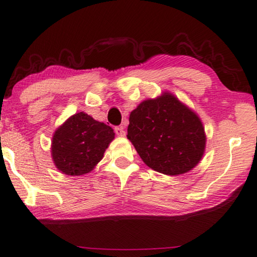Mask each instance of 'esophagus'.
<instances>
[{"label": "esophagus", "mask_w": 257, "mask_h": 257, "mask_svg": "<svg viewBox=\"0 0 257 257\" xmlns=\"http://www.w3.org/2000/svg\"><path fill=\"white\" fill-rule=\"evenodd\" d=\"M115 133L117 134V137L124 138L125 137V131L121 126H118V127H115Z\"/></svg>", "instance_id": "esophagus-1"}]
</instances>
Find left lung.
<instances>
[{
  "mask_svg": "<svg viewBox=\"0 0 257 257\" xmlns=\"http://www.w3.org/2000/svg\"><path fill=\"white\" fill-rule=\"evenodd\" d=\"M127 139L148 167L168 176L188 173L203 158L206 136L196 112L164 91L130 114Z\"/></svg>",
  "mask_w": 257,
  "mask_h": 257,
  "instance_id": "1",
  "label": "left lung"
}]
</instances>
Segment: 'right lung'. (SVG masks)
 I'll return each instance as SVG.
<instances>
[{
    "mask_svg": "<svg viewBox=\"0 0 257 257\" xmlns=\"http://www.w3.org/2000/svg\"><path fill=\"white\" fill-rule=\"evenodd\" d=\"M114 139L110 126L84 111L76 112L54 132L51 146L54 165L62 174L82 176L96 167Z\"/></svg>",
    "mask_w": 257,
    "mask_h": 257,
    "instance_id": "right-lung-1",
    "label": "right lung"
}]
</instances>
